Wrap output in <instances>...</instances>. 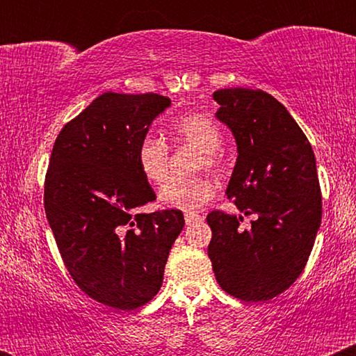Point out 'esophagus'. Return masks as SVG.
Here are the masks:
<instances>
[{
	"label": "esophagus",
	"mask_w": 356,
	"mask_h": 356,
	"mask_svg": "<svg viewBox=\"0 0 356 356\" xmlns=\"http://www.w3.org/2000/svg\"><path fill=\"white\" fill-rule=\"evenodd\" d=\"M184 218H186V224L189 226V224H194V222H199V220H202L204 216L197 214V212H186V216H184Z\"/></svg>",
	"instance_id": "34e87169"
}]
</instances>
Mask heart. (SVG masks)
Here are the masks:
<instances>
[{"label": "heart", "mask_w": 356, "mask_h": 356, "mask_svg": "<svg viewBox=\"0 0 356 356\" xmlns=\"http://www.w3.org/2000/svg\"><path fill=\"white\" fill-rule=\"evenodd\" d=\"M169 132L175 140L197 147L201 150L199 167L216 169L220 165V147H222V130L211 117L192 115L179 117L169 127ZM169 145L154 134H144L136 149L138 170L149 182L162 184L169 174ZM216 194V184L206 175L182 179L172 177L161 189V201L169 207L182 211H197Z\"/></svg>", "instance_id": "heart-1"}]
</instances>
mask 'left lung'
I'll list each match as a JSON object with an SVG mask.
<instances>
[{
	"label": "left lung",
	"mask_w": 356,
	"mask_h": 356,
	"mask_svg": "<svg viewBox=\"0 0 356 356\" xmlns=\"http://www.w3.org/2000/svg\"><path fill=\"white\" fill-rule=\"evenodd\" d=\"M218 118L232 130L238 161L227 197L243 218L211 211L207 248L220 288L243 301H268L303 273L321 222V189L312 144L283 104L263 90L214 92Z\"/></svg>",
	"instance_id": "left-lung-1"
}]
</instances>
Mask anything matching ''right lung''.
<instances>
[{
    "instance_id": "obj_1",
    "label": "right lung",
    "mask_w": 356,
    "mask_h": 356,
    "mask_svg": "<svg viewBox=\"0 0 356 356\" xmlns=\"http://www.w3.org/2000/svg\"><path fill=\"white\" fill-rule=\"evenodd\" d=\"M169 105L159 93L107 92L65 124L51 150L43 204L61 259L85 295L112 308L157 295L184 227L179 209L137 212L155 201L137 144Z\"/></svg>"
}]
</instances>
